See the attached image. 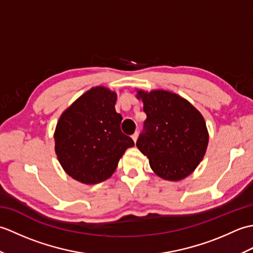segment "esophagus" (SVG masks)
Returning <instances> with one entry per match:
<instances>
[{
  "label": "esophagus",
  "instance_id": "obj_1",
  "mask_svg": "<svg viewBox=\"0 0 253 253\" xmlns=\"http://www.w3.org/2000/svg\"><path fill=\"white\" fill-rule=\"evenodd\" d=\"M131 138H132V140H133V141H135V142H136V141H137V139H138V132H137V131H136V132H135V133H133V135H132V136H131Z\"/></svg>",
  "mask_w": 253,
  "mask_h": 253
}]
</instances>
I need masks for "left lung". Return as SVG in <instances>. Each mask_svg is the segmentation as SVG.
<instances>
[{"instance_id": "1", "label": "left lung", "mask_w": 253, "mask_h": 253, "mask_svg": "<svg viewBox=\"0 0 253 253\" xmlns=\"http://www.w3.org/2000/svg\"><path fill=\"white\" fill-rule=\"evenodd\" d=\"M147 114L136 146L152 170L166 180H180L197 169L206 154L209 133L195 106L165 90L137 91Z\"/></svg>"}]
</instances>
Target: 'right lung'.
Listing matches in <instances>:
<instances>
[{
  "instance_id": "1",
  "label": "right lung",
  "mask_w": 253,
  "mask_h": 253,
  "mask_svg": "<svg viewBox=\"0 0 253 253\" xmlns=\"http://www.w3.org/2000/svg\"><path fill=\"white\" fill-rule=\"evenodd\" d=\"M117 94L91 88L63 112L54 132L55 153L64 170L83 184L110 178L126 150L135 146L121 130Z\"/></svg>"
}]
</instances>
